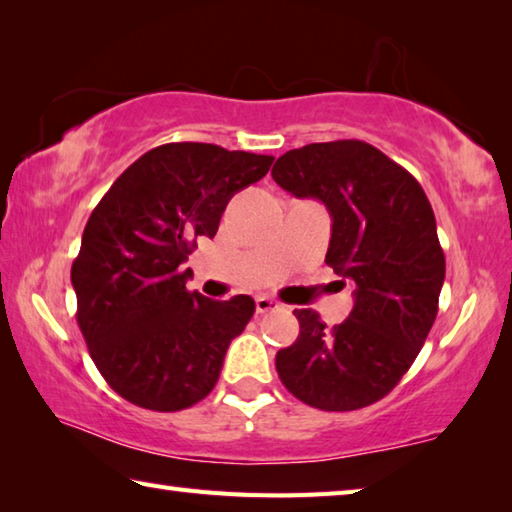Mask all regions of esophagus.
Here are the masks:
<instances>
[{"label":"esophagus","instance_id":"esophagus-1","mask_svg":"<svg viewBox=\"0 0 512 512\" xmlns=\"http://www.w3.org/2000/svg\"><path fill=\"white\" fill-rule=\"evenodd\" d=\"M255 309H257V314H268V311L280 309V302L268 298V296H259V298H255Z\"/></svg>","mask_w":512,"mask_h":512}]
</instances>
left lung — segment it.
<instances>
[{
  "instance_id": "1",
  "label": "left lung",
  "mask_w": 512,
  "mask_h": 512,
  "mask_svg": "<svg viewBox=\"0 0 512 512\" xmlns=\"http://www.w3.org/2000/svg\"><path fill=\"white\" fill-rule=\"evenodd\" d=\"M271 176L327 207L325 262L354 287L350 316L332 329L316 311H293L300 334L275 354L277 375L314 409L375 404L411 368L438 314L445 255L429 198L409 171L359 140L287 151Z\"/></svg>"
}]
</instances>
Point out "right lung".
I'll list each match as a JSON object with an SVG mask.
<instances>
[{"mask_svg": "<svg viewBox=\"0 0 512 512\" xmlns=\"http://www.w3.org/2000/svg\"><path fill=\"white\" fill-rule=\"evenodd\" d=\"M273 155L216 144L155 146L101 198L72 264L76 320L112 391L151 411H180L210 395L230 341L255 300L187 291V255L214 237L232 196L262 180Z\"/></svg>", "mask_w": 512, "mask_h": 512, "instance_id": "right-lung-1", "label": "right lung"}]
</instances>
